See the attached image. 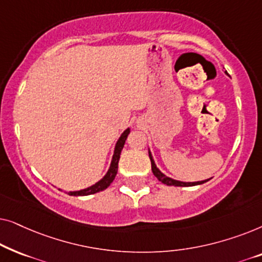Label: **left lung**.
<instances>
[{
  "label": "left lung",
  "instance_id": "obj_1",
  "mask_svg": "<svg viewBox=\"0 0 262 262\" xmlns=\"http://www.w3.org/2000/svg\"><path fill=\"white\" fill-rule=\"evenodd\" d=\"M227 73V71H225ZM149 157H150V161H151V170L155 177L159 179V181L162 182V184L167 185V186H180V187H188V186H195V185H202L204 182L209 181L210 179H207V180H203V181H196V182H182V181H178V180H174V179L171 178H168L164 175L162 171H161L159 168L156 167L155 162H154V159H152V155L151 152H150L149 150Z\"/></svg>",
  "mask_w": 262,
  "mask_h": 262
}]
</instances>
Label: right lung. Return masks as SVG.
Segmentation results:
<instances>
[{
	"instance_id": "obj_1",
	"label": "right lung",
	"mask_w": 262,
	"mask_h": 262,
	"mask_svg": "<svg viewBox=\"0 0 262 262\" xmlns=\"http://www.w3.org/2000/svg\"><path fill=\"white\" fill-rule=\"evenodd\" d=\"M130 134V128H126L121 136L118 139L117 144H116V148H114V154H113V157H112V162H111V166H110V169L107 171L105 177H103L101 180L96 182L95 185L91 186V187L88 188H84V189H81V191H75V192H69L68 194L70 195H75V196H78V195H89V194H94V193H98V192H101L103 189H106L108 186L112 184L114 178H116L117 175V171H118V162H119V159H120V152L121 150L124 148V144H125V141H126L127 136Z\"/></svg>"
}]
</instances>
